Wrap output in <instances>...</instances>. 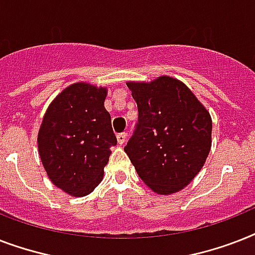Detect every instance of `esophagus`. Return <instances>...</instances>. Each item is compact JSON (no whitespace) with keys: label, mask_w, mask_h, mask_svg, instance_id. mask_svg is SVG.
<instances>
[{"label":"esophagus","mask_w":255,"mask_h":255,"mask_svg":"<svg viewBox=\"0 0 255 255\" xmlns=\"http://www.w3.org/2000/svg\"><path fill=\"white\" fill-rule=\"evenodd\" d=\"M127 137H128L127 133H119L116 139H118V143H119L120 145H123V144L127 141Z\"/></svg>","instance_id":"obj_1"}]
</instances>
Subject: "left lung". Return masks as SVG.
<instances>
[{
    "label": "left lung",
    "instance_id": "1",
    "mask_svg": "<svg viewBox=\"0 0 255 255\" xmlns=\"http://www.w3.org/2000/svg\"><path fill=\"white\" fill-rule=\"evenodd\" d=\"M139 110L124 151L139 177L157 194L180 192L201 170L212 147V118L185 83L163 75L127 82Z\"/></svg>",
    "mask_w": 255,
    "mask_h": 255
}]
</instances>
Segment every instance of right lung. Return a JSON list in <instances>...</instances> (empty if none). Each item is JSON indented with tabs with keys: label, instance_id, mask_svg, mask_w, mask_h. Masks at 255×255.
<instances>
[{
	"label": "right lung",
	"instance_id": "right-lung-1",
	"mask_svg": "<svg viewBox=\"0 0 255 255\" xmlns=\"http://www.w3.org/2000/svg\"><path fill=\"white\" fill-rule=\"evenodd\" d=\"M107 87L77 82L46 110L38 131V153L54 185L74 197L87 196L103 180L112 145Z\"/></svg>",
	"mask_w": 255,
	"mask_h": 255
}]
</instances>
